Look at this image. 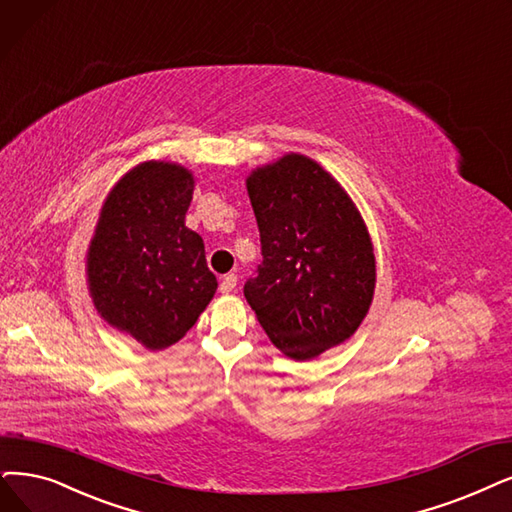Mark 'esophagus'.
<instances>
[{
	"label": "esophagus",
	"instance_id": "obj_1",
	"mask_svg": "<svg viewBox=\"0 0 512 512\" xmlns=\"http://www.w3.org/2000/svg\"><path fill=\"white\" fill-rule=\"evenodd\" d=\"M235 285H237V275H233V273L224 275L222 281H220V292L222 294H229V292L235 290Z\"/></svg>",
	"mask_w": 512,
	"mask_h": 512
}]
</instances>
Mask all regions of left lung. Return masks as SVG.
<instances>
[{
  "label": "left lung",
  "mask_w": 512,
  "mask_h": 512,
  "mask_svg": "<svg viewBox=\"0 0 512 512\" xmlns=\"http://www.w3.org/2000/svg\"><path fill=\"white\" fill-rule=\"evenodd\" d=\"M248 193L262 262L243 294L281 353L313 359L351 338L370 309V235L351 197L304 155L254 170Z\"/></svg>",
  "instance_id": "1"
}]
</instances>
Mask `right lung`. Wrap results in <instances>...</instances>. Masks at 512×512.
Returning a JSON list of instances; mask_svg holds the SVG:
<instances>
[{
  "label": "right lung",
  "mask_w": 512,
  "mask_h": 512,
  "mask_svg": "<svg viewBox=\"0 0 512 512\" xmlns=\"http://www.w3.org/2000/svg\"><path fill=\"white\" fill-rule=\"evenodd\" d=\"M193 185L176 163H140L109 193L88 250L98 313L151 351L185 336L218 288L203 239L185 227Z\"/></svg>",
  "instance_id": "1"
}]
</instances>
